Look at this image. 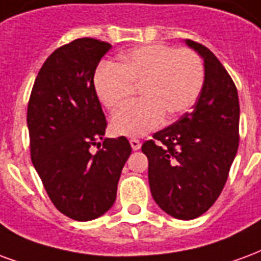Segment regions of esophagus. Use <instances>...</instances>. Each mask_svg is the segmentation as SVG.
Listing matches in <instances>:
<instances>
[{
  "label": "esophagus",
  "mask_w": 261,
  "mask_h": 261,
  "mask_svg": "<svg viewBox=\"0 0 261 261\" xmlns=\"http://www.w3.org/2000/svg\"><path fill=\"white\" fill-rule=\"evenodd\" d=\"M129 143H130V146H132L133 150H139L140 149V146H142L138 139H135V138L130 139V140H129Z\"/></svg>",
  "instance_id": "esophagus-1"
}]
</instances>
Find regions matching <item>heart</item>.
Listing matches in <instances>:
<instances>
[{
	"label": "heart",
	"mask_w": 261,
	"mask_h": 261,
	"mask_svg": "<svg viewBox=\"0 0 261 261\" xmlns=\"http://www.w3.org/2000/svg\"><path fill=\"white\" fill-rule=\"evenodd\" d=\"M204 83V68L193 51L165 44L136 47L119 57L118 65L104 62L94 75L98 100L117 110L139 86L142 98L121 108L111 118L118 136H142L189 111Z\"/></svg>",
	"instance_id": "heart-1"
}]
</instances>
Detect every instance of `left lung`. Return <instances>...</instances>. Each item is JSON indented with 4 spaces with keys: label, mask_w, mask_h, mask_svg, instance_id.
I'll return each instance as SVG.
<instances>
[{
    "label": "left lung",
    "mask_w": 261,
    "mask_h": 261,
    "mask_svg": "<svg viewBox=\"0 0 261 261\" xmlns=\"http://www.w3.org/2000/svg\"><path fill=\"white\" fill-rule=\"evenodd\" d=\"M186 44L204 61V83L191 112L144 142L154 201L178 220L206 213L221 195L239 146V98L227 69L207 47Z\"/></svg>",
    "instance_id": "left-lung-1"
}]
</instances>
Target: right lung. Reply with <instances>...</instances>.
<instances>
[{
  "label": "right lung",
  "instance_id": "1",
  "mask_svg": "<svg viewBox=\"0 0 261 261\" xmlns=\"http://www.w3.org/2000/svg\"><path fill=\"white\" fill-rule=\"evenodd\" d=\"M110 48V43L90 37L57 48L39 70L28 106L32 163L54 206L76 221H90L111 208L132 153L125 136L102 139L107 121L94 72ZM100 140L103 147L91 154Z\"/></svg>",
  "mask_w": 261,
  "mask_h": 261
}]
</instances>
